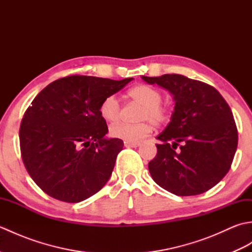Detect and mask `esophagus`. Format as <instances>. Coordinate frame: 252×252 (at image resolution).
I'll list each match as a JSON object with an SVG mask.
<instances>
[{"instance_id":"obj_1","label":"esophagus","mask_w":252,"mask_h":252,"mask_svg":"<svg viewBox=\"0 0 252 252\" xmlns=\"http://www.w3.org/2000/svg\"><path fill=\"white\" fill-rule=\"evenodd\" d=\"M141 144L140 143H129V142H125V146L126 147H138Z\"/></svg>"}]
</instances>
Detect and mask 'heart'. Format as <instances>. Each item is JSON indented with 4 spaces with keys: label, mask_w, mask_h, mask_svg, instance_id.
Masks as SVG:
<instances>
[{
    "label": "heart",
    "mask_w": 252,
    "mask_h": 252,
    "mask_svg": "<svg viewBox=\"0 0 252 252\" xmlns=\"http://www.w3.org/2000/svg\"><path fill=\"white\" fill-rule=\"evenodd\" d=\"M130 97L143 106L140 114L141 121H151L155 126H161L169 119V108L161 104L162 94L157 89L149 85L140 84L129 91ZM121 105L116 95H108L101 100L99 115L107 122H115L120 117ZM152 126L149 122H141L136 125L116 122L109 127L111 137L129 143H137L149 135Z\"/></svg>",
    "instance_id": "obj_1"
}]
</instances>
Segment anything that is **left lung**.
Listing matches in <instances>:
<instances>
[{
	"label": "left lung",
	"mask_w": 252,
	"mask_h": 252,
	"mask_svg": "<svg viewBox=\"0 0 252 252\" xmlns=\"http://www.w3.org/2000/svg\"><path fill=\"white\" fill-rule=\"evenodd\" d=\"M173 95L171 121L157 136V155L148 163L153 180L178 196L199 195L228 172L238 133L232 110L218 91L182 74L142 76Z\"/></svg>",
	"instance_id": "1"
}]
</instances>
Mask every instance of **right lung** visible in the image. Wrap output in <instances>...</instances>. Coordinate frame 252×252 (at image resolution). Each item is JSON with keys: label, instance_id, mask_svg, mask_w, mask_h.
<instances>
[{"label": "right lung", "instance_id": "add662e5", "mask_svg": "<svg viewBox=\"0 0 252 252\" xmlns=\"http://www.w3.org/2000/svg\"><path fill=\"white\" fill-rule=\"evenodd\" d=\"M133 78L68 76L32 100L19 129L21 158L45 194L65 202L88 199L109 180L123 142L107 138L99 105Z\"/></svg>", "mask_w": 252, "mask_h": 252}]
</instances>
